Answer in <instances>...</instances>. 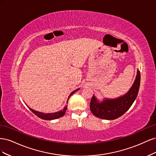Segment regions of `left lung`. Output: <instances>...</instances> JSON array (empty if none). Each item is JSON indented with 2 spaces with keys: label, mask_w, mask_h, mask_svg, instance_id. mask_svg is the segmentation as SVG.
I'll return each instance as SVG.
<instances>
[{
  "label": "left lung",
  "mask_w": 156,
  "mask_h": 156,
  "mask_svg": "<svg viewBox=\"0 0 156 156\" xmlns=\"http://www.w3.org/2000/svg\"><path fill=\"white\" fill-rule=\"evenodd\" d=\"M140 81V74L137 69L133 85L125 95L115 99H105L101 102H99L96 98L93 96L90 103V108L92 114L98 118L105 120H114L123 115L137 96Z\"/></svg>",
  "instance_id": "1"
}]
</instances>
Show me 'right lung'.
I'll list each match as a JSON object with an SVG mask.
<instances>
[{
	"label": "right lung",
	"instance_id": "add662e5",
	"mask_svg": "<svg viewBox=\"0 0 156 156\" xmlns=\"http://www.w3.org/2000/svg\"><path fill=\"white\" fill-rule=\"evenodd\" d=\"M78 90H79V88L75 90H74L73 92H72V93L70 94V95L69 96V98L68 99V100L69 97L72 95V94H73L75 92L77 91ZM68 103V102H67ZM67 106L68 105H66L62 110H61L58 112H54V113H44V112H38V111H34L33 110L32 108H29V109L34 113V114H35L37 116H38L39 118H40V119H44V120H55V119H59V118L62 117V116L64 115L66 111L67 110Z\"/></svg>",
	"mask_w": 156,
	"mask_h": 156
}]
</instances>
